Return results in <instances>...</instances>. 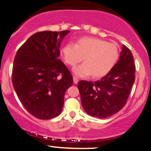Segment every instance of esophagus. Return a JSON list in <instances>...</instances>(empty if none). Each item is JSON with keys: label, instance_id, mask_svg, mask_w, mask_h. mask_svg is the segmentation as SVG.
Masks as SVG:
<instances>
[{"label": "esophagus", "instance_id": "34e87169", "mask_svg": "<svg viewBox=\"0 0 151 151\" xmlns=\"http://www.w3.org/2000/svg\"><path fill=\"white\" fill-rule=\"evenodd\" d=\"M73 81H74V84H77L78 81H79V79H78V78L74 77H73Z\"/></svg>", "mask_w": 151, "mask_h": 151}]
</instances>
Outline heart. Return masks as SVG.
Masks as SVG:
<instances>
[{"instance_id":"heart-1","label":"heart","mask_w":151,"mask_h":151,"mask_svg":"<svg viewBox=\"0 0 151 151\" xmlns=\"http://www.w3.org/2000/svg\"><path fill=\"white\" fill-rule=\"evenodd\" d=\"M61 55L68 65L75 67L74 74L79 77L92 75L93 78L104 77L111 71L119 60V49L116 45L93 37L78 39L75 45L67 43L62 47Z\"/></svg>"}]
</instances>
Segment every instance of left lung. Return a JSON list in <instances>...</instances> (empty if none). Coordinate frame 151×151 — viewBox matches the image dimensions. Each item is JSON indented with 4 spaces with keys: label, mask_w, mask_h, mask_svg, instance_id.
I'll use <instances>...</instances> for the list:
<instances>
[{
    "label": "left lung",
    "mask_w": 151,
    "mask_h": 151,
    "mask_svg": "<svg viewBox=\"0 0 151 151\" xmlns=\"http://www.w3.org/2000/svg\"><path fill=\"white\" fill-rule=\"evenodd\" d=\"M135 81L133 57L123 45L120 58L111 71L100 80L78 82L83 109L89 115L105 119L126 105Z\"/></svg>",
    "instance_id": "1"
}]
</instances>
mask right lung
<instances>
[{"label": "right lung", "instance_id": "1", "mask_svg": "<svg viewBox=\"0 0 151 151\" xmlns=\"http://www.w3.org/2000/svg\"><path fill=\"white\" fill-rule=\"evenodd\" d=\"M69 30L36 32L19 48L13 62L12 82L18 99L31 115L50 119L61 114L65 91L73 77L60 56Z\"/></svg>", "mask_w": 151, "mask_h": 151}]
</instances>
